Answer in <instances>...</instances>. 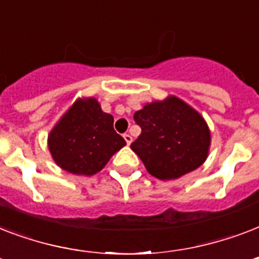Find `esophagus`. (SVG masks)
Instances as JSON below:
<instances>
[{
  "label": "esophagus",
  "instance_id": "esophagus-1",
  "mask_svg": "<svg viewBox=\"0 0 259 259\" xmlns=\"http://www.w3.org/2000/svg\"><path fill=\"white\" fill-rule=\"evenodd\" d=\"M123 138H125V141L127 145H130V144H132V141H133V138H132V136H130V134H123Z\"/></svg>",
  "mask_w": 259,
  "mask_h": 259
}]
</instances>
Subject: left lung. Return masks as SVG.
Masks as SVG:
<instances>
[{"instance_id": "1", "label": "left lung", "mask_w": 259, "mask_h": 259, "mask_svg": "<svg viewBox=\"0 0 259 259\" xmlns=\"http://www.w3.org/2000/svg\"><path fill=\"white\" fill-rule=\"evenodd\" d=\"M141 134L130 145L146 170L160 180H175L197 169L208 157L211 132L197 110L169 95L134 113Z\"/></svg>"}]
</instances>
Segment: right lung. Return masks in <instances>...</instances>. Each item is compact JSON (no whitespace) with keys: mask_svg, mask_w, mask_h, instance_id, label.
Here are the masks:
<instances>
[{"mask_svg":"<svg viewBox=\"0 0 259 259\" xmlns=\"http://www.w3.org/2000/svg\"><path fill=\"white\" fill-rule=\"evenodd\" d=\"M114 118L97 98H78L48 134V149L56 165L72 175L93 176L126 145L115 133Z\"/></svg>","mask_w":259,"mask_h":259,"instance_id":"1","label":"right lung"}]
</instances>
